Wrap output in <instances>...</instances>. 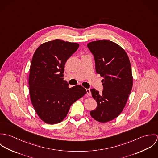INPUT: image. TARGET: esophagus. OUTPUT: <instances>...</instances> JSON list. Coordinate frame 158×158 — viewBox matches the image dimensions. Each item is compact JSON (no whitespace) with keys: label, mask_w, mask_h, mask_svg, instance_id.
<instances>
[{"label":"esophagus","mask_w":158,"mask_h":158,"mask_svg":"<svg viewBox=\"0 0 158 158\" xmlns=\"http://www.w3.org/2000/svg\"><path fill=\"white\" fill-rule=\"evenodd\" d=\"M86 92H87V94L89 95V96H91V92H90V89H86Z\"/></svg>","instance_id":"1"}]
</instances>
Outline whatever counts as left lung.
<instances>
[{
	"mask_svg": "<svg viewBox=\"0 0 158 158\" xmlns=\"http://www.w3.org/2000/svg\"><path fill=\"white\" fill-rule=\"evenodd\" d=\"M88 47L94 55L97 73L104 78L101 94L90 89L97 106L90 114L95 120L105 123L118 117L126 105L133 87L131 64L125 50L113 41H92Z\"/></svg>",
	"mask_w": 158,
	"mask_h": 158,
	"instance_id": "obj_1",
	"label": "left lung"
}]
</instances>
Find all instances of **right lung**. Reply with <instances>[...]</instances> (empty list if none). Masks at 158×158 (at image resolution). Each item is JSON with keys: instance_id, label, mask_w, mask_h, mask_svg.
<instances>
[{"instance_id": "add662e5", "label": "right lung", "mask_w": 158, "mask_h": 158, "mask_svg": "<svg viewBox=\"0 0 158 158\" xmlns=\"http://www.w3.org/2000/svg\"><path fill=\"white\" fill-rule=\"evenodd\" d=\"M79 44L55 40L40 45L35 52L28 77L29 93L39 117L56 124L66 117L70 106L86 90L80 85L71 88L63 80L64 65Z\"/></svg>"}]
</instances>
